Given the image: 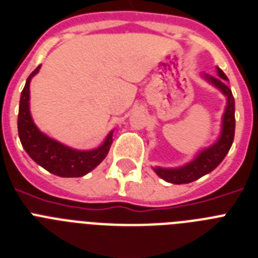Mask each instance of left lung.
<instances>
[{"label": "left lung", "instance_id": "obj_1", "mask_svg": "<svg viewBox=\"0 0 258 258\" xmlns=\"http://www.w3.org/2000/svg\"><path fill=\"white\" fill-rule=\"evenodd\" d=\"M218 73H219V77H213V76L207 75H205V77L227 96V107L224 116H223V130L220 139L214 146L199 153L194 161L189 162L187 165L182 166V168H178V169L156 168L155 172L162 179H165L166 182L177 183V185L189 183L201 178L207 173L213 172L223 161L232 146L233 136H235V99H233L231 89L226 84V81L228 80L227 76L219 68H218Z\"/></svg>", "mask_w": 258, "mask_h": 258}]
</instances>
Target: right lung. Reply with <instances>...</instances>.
Listing matches in <instances>:
<instances>
[{
	"instance_id": "obj_1",
	"label": "right lung",
	"mask_w": 258,
	"mask_h": 258,
	"mask_svg": "<svg viewBox=\"0 0 258 258\" xmlns=\"http://www.w3.org/2000/svg\"><path fill=\"white\" fill-rule=\"evenodd\" d=\"M40 66L26 81L21 93L18 112V134L23 148L36 164L52 174L59 177H82L93 170L109 152L112 143V133L102 146L93 151H76L45 136L32 122L30 114V81L39 72Z\"/></svg>"
}]
</instances>
